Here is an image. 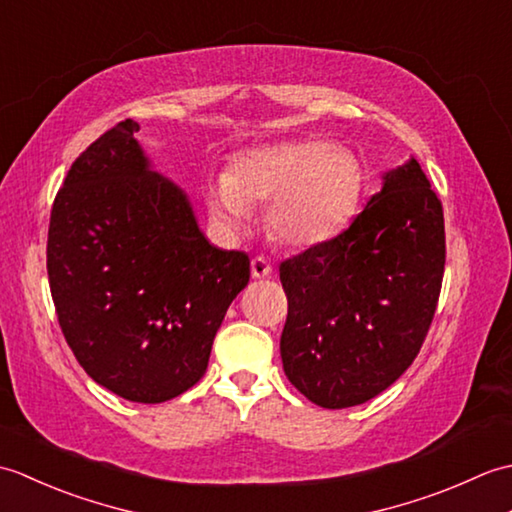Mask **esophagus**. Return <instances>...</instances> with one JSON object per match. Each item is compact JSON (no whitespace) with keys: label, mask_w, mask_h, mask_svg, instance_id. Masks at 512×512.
Instances as JSON below:
<instances>
[{"label":"esophagus","mask_w":512,"mask_h":512,"mask_svg":"<svg viewBox=\"0 0 512 512\" xmlns=\"http://www.w3.org/2000/svg\"><path fill=\"white\" fill-rule=\"evenodd\" d=\"M250 275H253V279H266L273 275V266H270V262H266L264 257H255L253 262H250Z\"/></svg>","instance_id":"esophagus-1"}]
</instances>
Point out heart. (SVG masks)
Instances as JSON below:
<instances>
[{
	"label": "heart",
	"instance_id": "1",
	"mask_svg": "<svg viewBox=\"0 0 512 512\" xmlns=\"http://www.w3.org/2000/svg\"><path fill=\"white\" fill-rule=\"evenodd\" d=\"M363 171L328 140H295L244 149L231 171L209 187V211L226 231H239L253 206H268V231L290 248H314L341 235L358 209Z\"/></svg>",
	"mask_w": 512,
	"mask_h": 512
}]
</instances>
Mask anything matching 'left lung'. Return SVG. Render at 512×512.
I'll use <instances>...</instances> for the list:
<instances>
[{
	"label": "left lung",
	"mask_w": 512,
	"mask_h": 512,
	"mask_svg": "<svg viewBox=\"0 0 512 512\" xmlns=\"http://www.w3.org/2000/svg\"><path fill=\"white\" fill-rule=\"evenodd\" d=\"M444 253L442 204L409 158L383 173L347 231L279 266L290 383L325 409L363 405L394 385L436 314Z\"/></svg>",
	"instance_id": "1"
}]
</instances>
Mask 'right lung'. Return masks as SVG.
I'll use <instances>...</instances> for the list:
<instances>
[{"instance_id": "add662e5", "label": "right lung", "mask_w": 512, "mask_h": 512, "mask_svg": "<svg viewBox=\"0 0 512 512\" xmlns=\"http://www.w3.org/2000/svg\"><path fill=\"white\" fill-rule=\"evenodd\" d=\"M132 118L72 162L50 213L48 279L65 341L116 396L156 405L204 376L215 332L250 277L213 246Z\"/></svg>"}]
</instances>
